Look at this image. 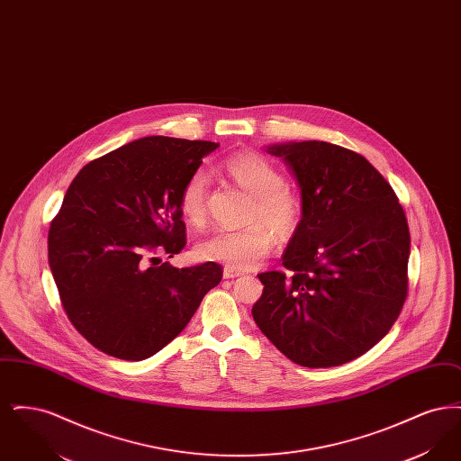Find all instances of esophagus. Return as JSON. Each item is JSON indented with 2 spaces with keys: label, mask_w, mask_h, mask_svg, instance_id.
Returning <instances> with one entry per match:
<instances>
[{
  "label": "esophagus",
  "mask_w": 461,
  "mask_h": 461,
  "mask_svg": "<svg viewBox=\"0 0 461 461\" xmlns=\"http://www.w3.org/2000/svg\"><path fill=\"white\" fill-rule=\"evenodd\" d=\"M243 273L241 271H237V269H231V267H224V271H222V276L224 278H237V276H241Z\"/></svg>",
  "instance_id": "obj_1"
}]
</instances>
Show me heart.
<instances>
[{"label":"heart","mask_w":461,"mask_h":461,"mask_svg":"<svg viewBox=\"0 0 461 461\" xmlns=\"http://www.w3.org/2000/svg\"><path fill=\"white\" fill-rule=\"evenodd\" d=\"M221 171L252 197L249 221L254 224L241 230H218L197 245V254L205 261L226 264L245 271L263 261L275 245V230L282 239L292 237L303 221V202L285 186L284 175L263 155L241 152L221 164ZM209 179L195 171L181 190L179 205L185 218L198 224L205 218V198Z\"/></svg>","instance_id":"obj_1"}]
</instances>
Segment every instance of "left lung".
I'll list each match as a JSON object with an SVG mask.
<instances>
[{
    "label": "left lung",
    "mask_w": 461,
    "mask_h": 461,
    "mask_svg": "<svg viewBox=\"0 0 461 461\" xmlns=\"http://www.w3.org/2000/svg\"><path fill=\"white\" fill-rule=\"evenodd\" d=\"M297 181L303 221L282 256L288 273L258 275L256 325L307 368L370 351L408 294L410 230L393 186L363 155L327 141L266 147Z\"/></svg>",
    "instance_id": "1"
}]
</instances>
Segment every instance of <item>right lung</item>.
<instances>
[{
  "instance_id": "add662e5",
  "label": "right lung",
  "mask_w": 461,
  "mask_h": 461,
  "mask_svg": "<svg viewBox=\"0 0 461 461\" xmlns=\"http://www.w3.org/2000/svg\"><path fill=\"white\" fill-rule=\"evenodd\" d=\"M220 143L147 136L86 164L48 233V263L76 330L109 356L166 348L222 278L220 264H154L186 243L179 197Z\"/></svg>"
}]
</instances>
